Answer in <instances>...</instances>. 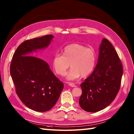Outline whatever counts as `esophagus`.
<instances>
[{"instance_id":"obj_1","label":"esophagus","mask_w":134,"mask_h":134,"mask_svg":"<svg viewBox=\"0 0 134 134\" xmlns=\"http://www.w3.org/2000/svg\"><path fill=\"white\" fill-rule=\"evenodd\" d=\"M69 86H71V87H76V86L75 84H74L73 83H71V82H70V83H69Z\"/></svg>"}]
</instances>
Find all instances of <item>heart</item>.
Returning a JSON list of instances; mask_svg holds the SVG:
<instances>
[{"mask_svg": "<svg viewBox=\"0 0 134 134\" xmlns=\"http://www.w3.org/2000/svg\"><path fill=\"white\" fill-rule=\"evenodd\" d=\"M62 53L53 56L52 66L57 74L64 76L70 65L72 68L67 75L70 80L77 79L81 75L83 77L88 75L94 67L96 56L92 48L72 44L65 47Z\"/></svg>", "mask_w": 134, "mask_h": 134, "instance_id": "heart-1", "label": "heart"}]
</instances>
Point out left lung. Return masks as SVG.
<instances>
[{
    "label": "left lung",
    "mask_w": 134,
    "mask_h": 134,
    "mask_svg": "<svg viewBox=\"0 0 134 134\" xmlns=\"http://www.w3.org/2000/svg\"><path fill=\"white\" fill-rule=\"evenodd\" d=\"M123 72V65L115 48L107 39H102L97 64L81 84L82 93L79 103L82 109L96 112L112 103L120 90Z\"/></svg>",
    "instance_id": "obj_1"
}]
</instances>
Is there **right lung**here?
I'll list each match as a JSON object with an SVG mask.
<instances>
[{
  "instance_id": "obj_1",
  "label": "right lung",
  "mask_w": 134,
  "mask_h": 134,
  "mask_svg": "<svg viewBox=\"0 0 134 134\" xmlns=\"http://www.w3.org/2000/svg\"><path fill=\"white\" fill-rule=\"evenodd\" d=\"M53 38L46 35L25 41L17 48L10 64L17 96L27 107L37 112L53 107L64 87L46 62L29 55L33 51L47 48Z\"/></svg>"
}]
</instances>
